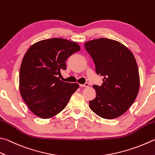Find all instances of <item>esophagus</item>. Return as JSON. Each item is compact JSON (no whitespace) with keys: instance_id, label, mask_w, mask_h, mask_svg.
Returning a JSON list of instances; mask_svg holds the SVG:
<instances>
[{"instance_id":"1","label":"esophagus","mask_w":155,"mask_h":155,"mask_svg":"<svg viewBox=\"0 0 155 155\" xmlns=\"http://www.w3.org/2000/svg\"><path fill=\"white\" fill-rule=\"evenodd\" d=\"M89 84L88 83H85L84 84H80V87H88Z\"/></svg>"}]
</instances>
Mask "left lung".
<instances>
[{
	"mask_svg": "<svg viewBox=\"0 0 155 155\" xmlns=\"http://www.w3.org/2000/svg\"><path fill=\"white\" fill-rule=\"evenodd\" d=\"M84 46L94 61L96 74L103 76L101 86H93L96 95L89 102L90 109L102 118L118 117L132 106L139 91L135 57L126 46L111 39L92 40Z\"/></svg>",
	"mask_w": 155,
	"mask_h": 155,
	"instance_id": "8db88e82",
	"label": "left lung"
}]
</instances>
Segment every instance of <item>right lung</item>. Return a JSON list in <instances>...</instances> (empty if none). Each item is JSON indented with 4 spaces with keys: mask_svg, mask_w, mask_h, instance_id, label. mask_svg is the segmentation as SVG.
I'll list each match as a JSON object with an SVG mask.
<instances>
[{
    "mask_svg": "<svg viewBox=\"0 0 155 155\" xmlns=\"http://www.w3.org/2000/svg\"><path fill=\"white\" fill-rule=\"evenodd\" d=\"M80 50L76 42L51 38L34 44L26 52L19 71V90L36 116L51 118L67 106L79 84L64 82L59 75L67 69V59Z\"/></svg>",
    "mask_w": 155,
    "mask_h": 155,
    "instance_id": "add662e5",
    "label": "right lung"
}]
</instances>
